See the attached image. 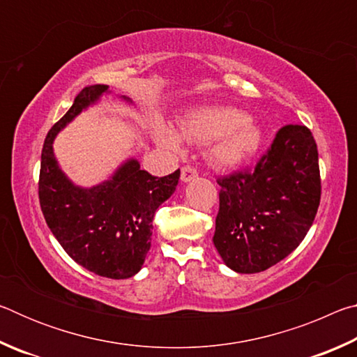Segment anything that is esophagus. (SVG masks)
<instances>
[{"label":"esophagus","mask_w":357,"mask_h":357,"mask_svg":"<svg viewBox=\"0 0 357 357\" xmlns=\"http://www.w3.org/2000/svg\"><path fill=\"white\" fill-rule=\"evenodd\" d=\"M197 176H198V173L193 167L185 165L181 168V181H183V183H189V181H193Z\"/></svg>","instance_id":"esophagus-1"}]
</instances>
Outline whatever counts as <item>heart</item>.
I'll list each match as a JSON object with an SVG mask.
<instances>
[{"instance_id": "1", "label": "heart", "mask_w": 357, "mask_h": 357, "mask_svg": "<svg viewBox=\"0 0 357 357\" xmlns=\"http://www.w3.org/2000/svg\"><path fill=\"white\" fill-rule=\"evenodd\" d=\"M155 140L170 151L183 148L179 135L162 121L153 124ZM179 134L189 143L208 144L209 160L215 167L229 170L249 162L263 143V130L247 113L234 107L200 108L179 123Z\"/></svg>"}]
</instances>
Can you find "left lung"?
Returning a JSON list of instances; mask_svg holds the SVG:
<instances>
[{
    "label": "left lung",
    "mask_w": 357,
    "mask_h": 357,
    "mask_svg": "<svg viewBox=\"0 0 357 357\" xmlns=\"http://www.w3.org/2000/svg\"><path fill=\"white\" fill-rule=\"evenodd\" d=\"M217 184V252L239 274L261 273L288 257L315 220L321 198L315 138L305 126H283L252 172Z\"/></svg>",
    "instance_id": "8db88e82"
}]
</instances>
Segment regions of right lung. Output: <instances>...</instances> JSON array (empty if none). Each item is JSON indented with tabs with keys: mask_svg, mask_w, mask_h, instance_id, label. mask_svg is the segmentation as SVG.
<instances>
[{
	"mask_svg": "<svg viewBox=\"0 0 357 357\" xmlns=\"http://www.w3.org/2000/svg\"><path fill=\"white\" fill-rule=\"evenodd\" d=\"M107 91L105 84L82 89L69 112L48 130L40 155L39 202L48 228L74 261L108 279H129L142 269L154 214L176 190L179 170L157 178L140 170L137 159H129L110 179L89 189L66 176L53 140Z\"/></svg>",
	"mask_w": 357,
	"mask_h": 357,
	"instance_id": "right-lung-1",
	"label": "right lung"
}]
</instances>
